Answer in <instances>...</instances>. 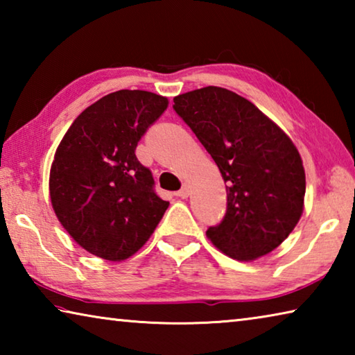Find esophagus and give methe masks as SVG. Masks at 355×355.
<instances>
[{"instance_id":"esophagus-1","label":"esophagus","mask_w":355,"mask_h":355,"mask_svg":"<svg viewBox=\"0 0 355 355\" xmlns=\"http://www.w3.org/2000/svg\"><path fill=\"white\" fill-rule=\"evenodd\" d=\"M177 196L182 197V199H188V197H189V186L186 184V183H183L182 189H180V191L177 192Z\"/></svg>"}]
</instances>
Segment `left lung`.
<instances>
[{
    "mask_svg": "<svg viewBox=\"0 0 355 355\" xmlns=\"http://www.w3.org/2000/svg\"><path fill=\"white\" fill-rule=\"evenodd\" d=\"M173 110L194 131L227 183V211L207 236L250 261L285 241L304 209L305 172L290 137L241 95L208 86L178 95Z\"/></svg>",
    "mask_w": 355,
    "mask_h": 355,
    "instance_id": "8db88e82",
    "label": "left lung"
}]
</instances>
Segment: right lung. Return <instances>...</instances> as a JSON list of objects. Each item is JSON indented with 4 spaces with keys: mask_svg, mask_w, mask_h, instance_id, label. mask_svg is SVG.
I'll use <instances>...</instances> for the list:
<instances>
[{
    "mask_svg": "<svg viewBox=\"0 0 355 355\" xmlns=\"http://www.w3.org/2000/svg\"><path fill=\"white\" fill-rule=\"evenodd\" d=\"M167 105L166 97L147 91L107 94L75 119L59 144L50 172L51 205L69 235L91 254L110 261L136 254L169 207L135 153Z\"/></svg>",
    "mask_w": 355,
    "mask_h": 355,
    "instance_id": "obj_1",
    "label": "right lung"
}]
</instances>
